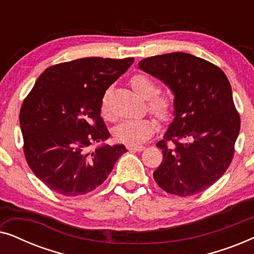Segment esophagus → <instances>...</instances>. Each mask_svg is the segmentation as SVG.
Returning <instances> with one entry per match:
<instances>
[{
    "label": "esophagus",
    "mask_w": 254,
    "mask_h": 254,
    "mask_svg": "<svg viewBox=\"0 0 254 254\" xmlns=\"http://www.w3.org/2000/svg\"><path fill=\"white\" fill-rule=\"evenodd\" d=\"M128 150H134V151H142L144 150L145 147L144 145H133V144H128L127 145Z\"/></svg>",
    "instance_id": "esophagus-1"
}]
</instances>
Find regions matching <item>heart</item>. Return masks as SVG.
<instances>
[{"instance_id":"b5f03b06","label":"heart","mask_w":254,"mask_h":254,"mask_svg":"<svg viewBox=\"0 0 254 254\" xmlns=\"http://www.w3.org/2000/svg\"><path fill=\"white\" fill-rule=\"evenodd\" d=\"M130 85L141 98L149 99V109L156 116L165 118L172 109V99L165 93H157V86L151 77L145 74H136L130 78ZM102 114L110 118L105 99L103 100ZM156 129V121L152 118H140V119H128L113 129V136L123 143L138 145L151 137Z\"/></svg>"}]
</instances>
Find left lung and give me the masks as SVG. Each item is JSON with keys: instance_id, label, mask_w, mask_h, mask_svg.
<instances>
[{"instance_id": "8db88e82", "label": "left lung", "mask_w": 254, "mask_h": 254, "mask_svg": "<svg viewBox=\"0 0 254 254\" xmlns=\"http://www.w3.org/2000/svg\"><path fill=\"white\" fill-rule=\"evenodd\" d=\"M138 68L175 96L173 120L156 144L163 161L155 182L179 196L203 192L227 171L241 129L230 82L215 64L182 52L143 59ZM166 140L175 148H169Z\"/></svg>"}]
</instances>
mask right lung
<instances>
[{
    "instance_id": "add662e5",
    "label": "right lung",
    "mask_w": 254,
    "mask_h": 254,
    "mask_svg": "<svg viewBox=\"0 0 254 254\" xmlns=\"http://www.w3.org/2000/svg\"><path fill=\"white\" fill-rule=\"evenodd\" d=\"M134 58H84L47 68L19 113L24 154L32 172L54 192L76 196L105 182L124 144L109 145L100 117L103 97ZM99 143L95 151L89 145Z\"/></svg>"
}]
</instances>
